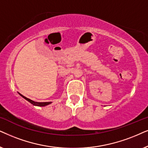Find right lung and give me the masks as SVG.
Returning <instances> with one entry per match:
<instances>
[{
    "label": "right lung",
    "instance_id": "add662e5",
    "mask_svg": "<svg viewBox=\"0 0 148 148\" xmlns=\"http://www.w3.org/2000/svg\"><path fill=\"white\" fill-rule=\"evenodd\" d=\"M19 95H20L21 97H23V98H24V99H26L27 101H28L29 103H31L32 104H33V105H34V106H47V105H49V103H51V102H34V101H32V100H31V99H28V98L24 97V96L22 95H21V94L19 93Z\"/></svg>",
    "mask_w": 148,
    "mask_h": 148
}]
</instances>
